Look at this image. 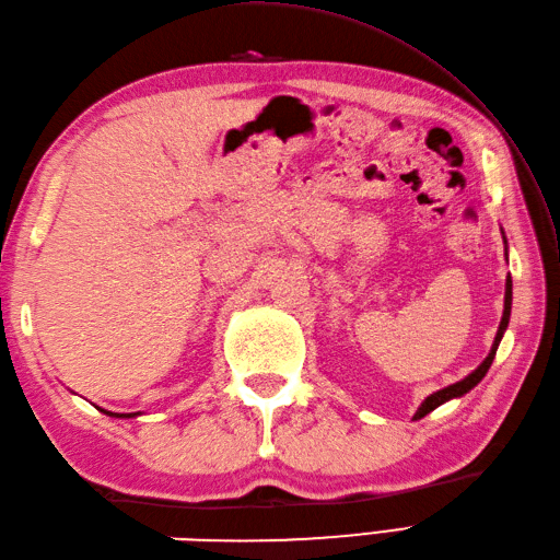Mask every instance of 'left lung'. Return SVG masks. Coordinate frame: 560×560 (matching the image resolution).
<instances>
[{"instance_id":"1","label":"left lung","mask_w":560,"mask_h":560,"mask_svg":"<svg viewBox=\"0 0 560 560\" xmlns=\"http://www.w3.org/2000/svg\"><path fill=\"white\" fill-rule=\"evenodd\" d=\"M510 311H513V279L508 277V279H505V305H503V317H501V325H498V331H495V339H493V347H491L489 355H486V359L481 361V365L477 368V371H471L467 377L459 380V383H455V385H447V387H443V389L433 392L431 397H425V399L421 401V407L416 409V413H413V421L423 419L425 413H431L433 409H438L440 404H445V401H450V399H459V397H464V395H467L469 389H474V387H477V385L481 383L483 375L489 373V368H491V363H493V359H495L498 343H501V339H503V335H505V329H508V323H510Z\"/></svg>"}]
</instances>
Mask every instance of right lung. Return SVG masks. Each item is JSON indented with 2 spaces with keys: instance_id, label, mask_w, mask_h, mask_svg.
Returning a JSON list of instances; mask_svg holds the SVG:
<instances>
[{
  "instance_id": "add662e5",
  "label": "right lung",
  "mask_w": 560,
  "mask_h": 560,
  "mask_svg": "<svg viewBox=\"0 0 560 560\" xmlns=\"http://www.w3.org/2000/svg\"><path fill=\"white\" fill-rule=\"evenodd\" d=\"M101 411L113 416V419H132V416H137V413H113V411H105V409H101Z\"/></svg>"
}]
</instances>
